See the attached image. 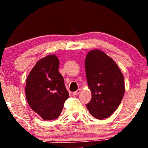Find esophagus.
Wrapping results in <instances>:
<instances>
[{
    "mask_svg": "<svg viewBox=\"0 0 148 148\" xmlns=\"http://www.w3.org/2000/svg\"><path fill=\"white\" fill-rule=\"evenodd\" d=\"M80 91H81V89H77V91H74V92H72V95H73L74 96H76V95H78V94L79 93Z\"/></svg>",
    "mask_w": 148,
    "mask_h": 148,
    "instance_id": "esophagus-1",
    "label": "esophagus"
}]
</instances>
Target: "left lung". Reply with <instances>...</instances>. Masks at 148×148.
Here are the masks:
<instances>
[{"mask_svg":"<svg viewBox=\"0 0 148 148\" xmlns=\"http://www.w3.org/2000/svg\"><path fill=\"white\" fill-rule=\"evenodd\" d=\"M91 100L86 107L92 116L101 120L116 111L125 93L124 77L115 61L103 51L93 49L85 61Z\"/></svg>","mask_w":148,"mask_h":148,"instance_id":"obj_1","label":"left lung"}]
</instances>
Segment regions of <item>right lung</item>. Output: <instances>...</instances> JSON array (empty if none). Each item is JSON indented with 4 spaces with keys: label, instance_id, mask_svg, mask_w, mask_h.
Returning a JSON list of instances; mask_svg holds the SVG:
<instances>
[{
    "label": "right lung",
    "instance_id": "add662e5",
    "mask_svg": "<svg viewBox=\"0 0 148 148\" xmlns=\"http://www.w3.org/2000/svg\"><path fill=\"white\" fill-rule=\"evenodd\" d=\"M59 61L49 55L36 62L26 80L25 95L29 106L44 120L57 119L69 93L58 71Z\"/></svg>",
    "mask_w": 148,
    "mask_h": 148
}]
</instances>
